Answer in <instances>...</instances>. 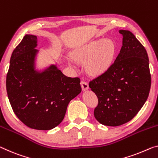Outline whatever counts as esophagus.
Listing matches in <instances>:
<instances>
[{"label": "esophagus", "mask_w": 158, "mask_h": 158, "mask_svg": "<svg viewBox=\"0 0 158 158\" xmlns=\"http://www.w3.org/2000/svg\"><path fill=\"white\" fill-rule=\"evenodd\" d=\"M81 87H82V90H86L89 88V86H88V83L85 81H81Z\"/></svg>", "instance_id": "esophagus-1"}]
</instances>
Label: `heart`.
I'll list each match as a JSON object with an SVG mask.
<instances>
[{
  "label": "heart",
  "instance_id": "heart-1",
  "mask_svg": "<svg viewBox=\"0 0 158 158\" xmlns=\"http://www.w3.org/2000/svg\"><path fill=\"white\" fill-rule=\"evenodd\" d=\"M115 52L111 40H98L90 44L84 51L82 57L88 60L87 69L93 73H101L110 66Z\"/></svg>",
  "mask_w": 158,
  "mask_h": 158
}]
</instances>
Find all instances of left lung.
<instances>
[{
    "instance_id": "obj_1",
    "label": "left lung",
    "mask_w": 158,
    "mask_h": 158,
    "mask_svg": "<svg viewBox=\"0 0 158 158\" xmlns=\"http://www.w3.org/2000/svg\"><path fill=\"white\" fill-rule=\"evenodd\" d=\"M119 33L123 35V45L114 62L89 82L98 99L94 117L109 127L131 120L147 100L151 86L145 47L131 31L120 30Z\"/></svg>"
}]
</instances>
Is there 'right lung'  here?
<instances>
[{
	"label": "right lung",
	"mask_w": 158,
	"mask_h": 158,
	"mask_svg": "<svg viewBox=\"0 0 158 158\" xmlns=\"http://www.w3.org/2000/svg\"><path fill=\"white\" fill-rule=\"evenodd\" d=\"M37 37L25 35L12 54L6 89L12 109L24 124L50 130L64 119L71 99L81 92L79 77L64 76L56 65L42 73L34 67Z\"/></svg>",
	"instance_id": "right-lung-1"
}]
</instances>
